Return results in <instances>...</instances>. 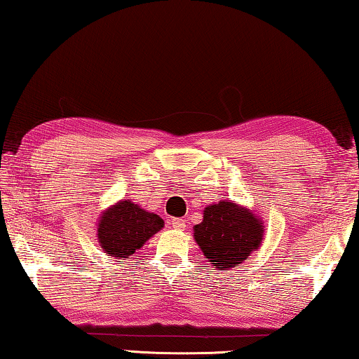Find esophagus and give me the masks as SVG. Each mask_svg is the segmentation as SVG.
Here are the masks:
<instances>
[{"instance_id":"34e87169","label":"esophagus","mask_w":359,"mask_h":359,"mask_svg":"<svg viewBox=\"0 0 359 359\" xmlns=\"http://www.w3.org/2000/svg\"><path fill=\"white\" fill-rule=\"evenodd\" d=\"M170 225H172V229H175V230H184L185 229V220L174 217V219H170Z\"/></svg>"}]
</instances>
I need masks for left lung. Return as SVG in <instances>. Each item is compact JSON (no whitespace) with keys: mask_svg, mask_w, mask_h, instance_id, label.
<instances>
[{"mask_svg":"<svg viewBox=\"0 0 359 359\" xmlns=\"http://www.w3.org/2000/svg\"><path fill=\"white\" fill-rule=\"evenodd\" d=\"M260 220L231 201L204 209L203 222L195 226V240L215 269H231L249 257L262 243Z\"/></svg>","mask_w":359,"mask_h":359,"instance_id":"1","label":"left lung"}]
</instances>
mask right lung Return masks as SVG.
<instances>
[{"label": "right lung", "instance_id": "right-lung-1", "mask_svg": "<svg viewBox=\"0 0 359 359\" xmlns=\"http://www.w3.org/2000/svg\"><path fill=\"white\" fill-rule=\"evenodd\" d=\"M163 225L159 215L124 200L102 214L97 229L100 246L108 255L128 259Z\"/></svg>", "mask_w": 359, "mask_h": 359}]
</instances>
